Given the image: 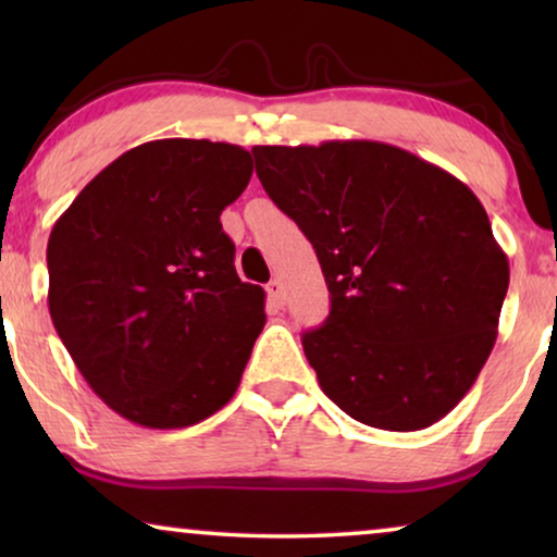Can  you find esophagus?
<instances>
[{"instance_id":"1","label":"esophagus","mask_w":557,"mask_h":557,"mask_svg":"<svg viewBox=\"0 0 557 557\" xmlns=\"http://www.w3.org/2000/svg\"><path fill=\"white\" fill-rule=\"evenodd\" d=\"M265 294H269V304L273 309L284 307L286 294H284V284H281L278 278H273V281H269V284H265Z\"/></svg>"}]
</instances>
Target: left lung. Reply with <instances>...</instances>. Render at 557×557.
I'll return each mask as SVG.
<instances>
[{
  "instance_id": "obj_1",
  "label": "left lung",
  "mask_w": 557,
  "mask_h": 557,
  "mask_svg": "<svg viewBox=\"0 0 557 557\" xmlns=\"http://www.w3.org/2000/svg\"><path fill=\"white\" fill-rule=\"evenodd\" d=\"M253 157L330 288V317L301 337L326 398L372 429L441 421L484 368L509 286L482 202L383 141L253 147Z\"/></svg>"
}]
</instances>
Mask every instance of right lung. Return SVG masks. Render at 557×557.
<instances>
[{"instance_id":"obj_1","label":"right lung","mask_w":557,"mask_h":557,"mask_svg":"<svg viewBox=\"0 0 557 557\" xmlns=\"http://www.w3.org/2000/svg\"><path fill=\"white\" fill-rule=\"evenodd\" d=\"M250 174V151L235 144L147 141L96 174L52 225V324L126 421L185 429L238 391L265 294L235 273L220 212Z\"/></svg>"}]
</instances>
